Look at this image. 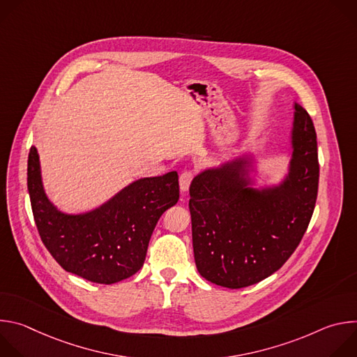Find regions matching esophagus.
<instances>
[{"label": "esophagus", "mask_w": 357, "mask_h": 357, "mask_svg": "<svg viewBox=\"0 0 357 357\" xmlns=\"http://www.w3.org/2000/svg\"><path fill=\"white\" fill-rule=\"evenodd\" d=\"M193 176H195V174L192 171H185V172L181 174V176H179V186H181L182 192H186L189 189V186H190V183L193 181Z\"/></svg>", "instance_id": "1"}]
</instances>
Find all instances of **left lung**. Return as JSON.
Here are the masks:
<instances>
[{
    "mask_svg": "<svg viewBox=\"0 0 357 357\" xmlns=\"http://www.w3.org/2000/svg\"><path fill=\"white\" fill-rule=\"evenodd\" d=\"M251 158L206 169L190 183L192 241L199 274L237 289L257 284L291 257L311 222L319 183L314 123L295 103L292 158L287 178L254 189Z\"/></svg>",
    "mask_w": 357,
    "mask_h": 357,
    "instance_id": "1",
    "label": "left lung"
}]
</instances>
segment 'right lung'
Segmentation results:
<instances>
[{
	"mask_svg": "<svg viewBox=\"0 0 357 357\" xmlns=\"http://www.w3.org/2000/svg\"><path fill=\"white\" fill-rule=\"evenodd\" d=\"M28 192L40 240L58 264L87 281L114 284L142 267L152 231L179 199V183L175 171L142 178L91 212L66 215L46 197L31 146Z\"/></svg>",
	"mask_w": 357,
	"mask_h": 357,
	"instance_id": "right-lung-1",
	"label": "right lung"
}]
</instances>
